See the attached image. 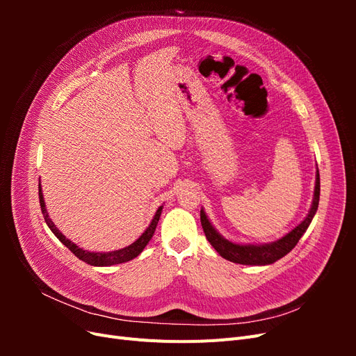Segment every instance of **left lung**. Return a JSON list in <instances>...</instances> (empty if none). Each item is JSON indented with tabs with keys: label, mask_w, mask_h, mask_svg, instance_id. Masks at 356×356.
Segmentation results:
<instances>
[{
	"label": "left lung",
	"mask_w": 356,
	"mask_h": 356,
	"mask_svg": "<svg viewBox=\"0 0 356 356\" xmlns=\"http://www.w3.org/2000/svg\"><path fill=\"white\" fill-rule=\"evenodd\" d=\"M319 191H321V182H319V170H316V184H315V193H314V202H312V208L307 213V217L301 221L296 229L291 230L288 234L279 241H275L272 243H263V245H239L233 243L227 239H224L222 236L212 227L209 222L207 213L203 209H200V222L204 232V236L209 241V243L213 246V250L217 251L222 258L238 264H248V266H266L277 261L279 258L286 255L298 243L301 236L307 230L309 224L314 220L318 204H319Z\"/></svg>",
	"instance_id": "1"
}]
</instances>
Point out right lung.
I'll return each instance as SVG.
<instances>
[{
  "label": "right lung",
  "mask_w": 356,
  "mask_h": 356,
  "mask_svg": "<svg viewBox=\"0 0 356 356\" xmlns=\"http://www.w3.org/2000/svg\"><path fill=\"white\" fill-rule=\"evenodd\" d=\"M38 196H40V207H41V212H42V217H44V221L47 222L49 229L53 232V234L56 236V238L65 245L68 250L77 257L80 258L81 261L88 263L90 266H113V264H122V263H126V261H131L132 258L138 257L139 254H141L144 251V248L147 246V243L149 242V239L153 238V234L156 232V227H157V222H159V218L161 215V209H163V207H160L154 215V218L152 221V224L148 225V229L139 236V239H136L132 245H129L126 248H123V250H117V251H111V252H89V251H84L81 250V248H79L77 245H75L74 242H71L70 239H67L65 236H63L58 229L56 225L53 224V221L50 220L49 213H47V209H46V203H44V197H42V193H41V187L38 184Z\"/></svg>",
  "instance_id": "right-lung-1"
}]
</instances>
